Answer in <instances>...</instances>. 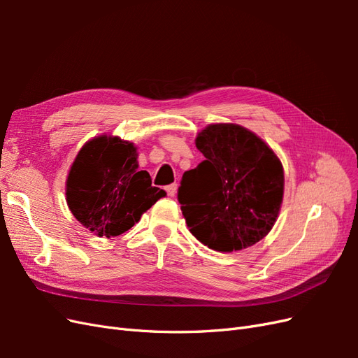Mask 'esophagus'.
Masks as SVG:
<instances>
[{"mask_svg": "<svg viewBox=\"0 0 358 358\" xmlns=\"http://www.w3.org/2000/svg\"><path fill=\"white\" fill-rule=\"evenodd\" d=\"M166 191H167L170 197H175L176 192H178V183H171V185H167Z\"/></svg>", "mask_w": 358, "mask_h": 358, "instance_id": "34e87169", "label": "esophagus"}]
</instances>
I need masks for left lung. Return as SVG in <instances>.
<instances>
[{"mask_svg": "<svg viewBox=\"0 0 358 358\" xmlns=\"http://www.w3.org/2000/svg\"><path fill=\"white\" fill-rule=\"evenodd\" d=\"M204 155L183 173L178 200L192 236L220 252L241 251L272 230L284 197L276 154L248 128L212 124L197 134Z\"/></svg>", "mask_w": 358, "mask_h": 358, "instance_id": "1", "label": "left lung"}]
</instances>
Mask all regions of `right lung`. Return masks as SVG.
Returning a JSON list of instances; mask_svg holds the SVG:
<instances>
[{
    "label": "right lung",
    "instance_id": "right-lung-1",
    "mask_svg": "<svg viewBox=\"0 0 358 358\" xmlns=\"http://www.w3.org/2000/svg\"><path fill=\"white\" fill-rule=\"evenodd\" d=\"M164 196L166 191L152 187L149 173L138 170L136 146L113 136L86 142L66 182L74 218L107 239L128 231Z\"/></svg>",
    "mask_w": 358,
    "mask_h": 358
}]
</instances>
